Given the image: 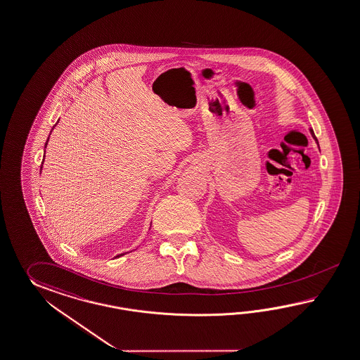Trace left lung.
<instances>
[{"mask_svg": "<svg viewBox=\"0 0 360 360\" xmlns=\"http://www.w3.org/2000/svg\"><path fill=\"white\" fill-rule=\"evenodd\" d=\"M312 134H314V131H312ZM314 138H315V139H316L315 135H314ZM316 141H317V139H316Z\"/></svg>", "mask_w": 360, "mask_h": 360, "instance_id": "1", "label": "left lung"}]
</instances>
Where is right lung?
Masks as SVG:
<instances>
[{
  "instance_id": "obj_1",
  "label": "right lung",
  "mask_w": 360,
  "mask_h": 360,
  "mask_svg": "<svg viewBox=\"0 0 360 360\" xmlns=\"http://www.w3.org/2000/svg\"><path fill=\"white\" fill-rule=\"evenodd\" d=\"M54 126H56V124H54ZM54 126H53V127H54ZM48 139H49V138H48ZM46 143H48V141H46ZM46 143H45V147H46ZM43 161H44V160H43ZM41 167H43V162H41ZM40 169H41V167H40ZM120 256H122V255H118V256H115V257H120Z\"/></svg>"
}]
</instances>
